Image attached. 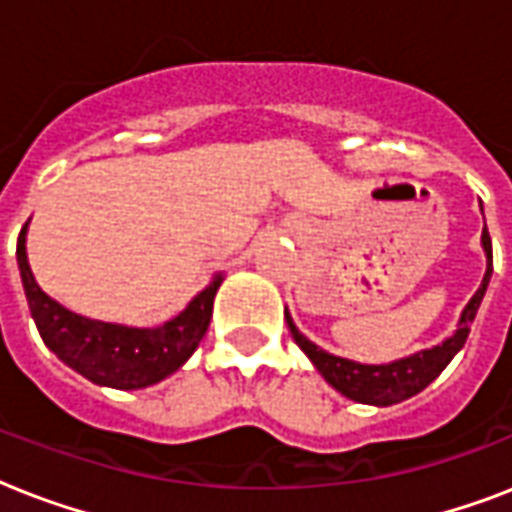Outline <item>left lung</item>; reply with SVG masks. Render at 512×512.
<instances>
[{
  "instance_id": "8db88e82",
  "label": "left lung",
  "mask_w": 512,
  "mask_h": 512,
  "mask_svg": "<svg viewBox=\"0 0 512 512\" xmlns=\"http://www.w3.org/2000/svg\"><path fill=\"white\" fill-rule=\"evenodd\" d=\"M481 212H484V209H481ZM481 247H484L486 255V273L484 279H481V287L476 289V295L470 297V303L462 308L454 335L446 337L441 345L417 350L412 356L396 358V361H390V364H358V361H350V358L327 353V350L319 348L316 342L308 340V337L295 327V321H292L289 311L284 308L289 332H292L297 345L303 348L305 356L311 358V364L319 369L321 377H324L337 393H342V396L350 398V401H358V404H401L406 398L417 396L420 390L428 388L430 382L444 372L446 364L460 353L465 340H468L470 324L476 319L478 308H481V300H484L486 295V287H489V281H492V239H489V231H486V228L484 233H481Z\"/></svg>"
}]
</instances>
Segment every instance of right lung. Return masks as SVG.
Returning a JSON list of instances; mask_svg holds the SVG:
<instances>
[{
  "mask_svg": "<svg viewBox=\"0 0 512 512\" xmlns=\"http://www.w3.org/2000/svg\"><path fill=\"white\" fill-rule=\"evenodd\" d=\"M28 223L18 239V268L31 319L44 345L76 374L95 385L116 390H140L175 374L199 348L212 319V303L225 273H215L183 311L159 327H127L111 321L87 319L68 311L36 284L26 255Z\"/></svg>",
  "mask_w": 512,
  "mask_h": 512,
  "instance_id": "right-lung-1",
  "label": "right lung"
}]
</instances>
